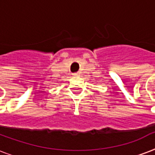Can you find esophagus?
<instances>
[{"instance_id":"34e87169","label":"esophagus","mask_w":155,"mask_h":155,"mask_svg":"<svg viewBox=\"0 0 155 155\" xmlns=\"http://www.w3.org/2000/svg\"><path fill=\"white\" fill-rule=\"evenodd\" d=\"M80 72H75L73 73V75H75V76H78V75H80Z\"/></svg>"}]
</instances>
